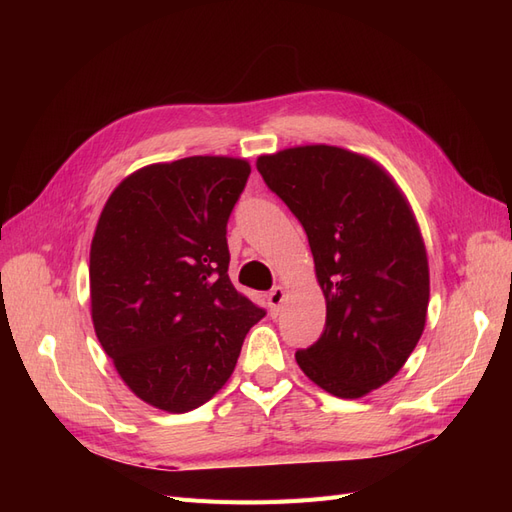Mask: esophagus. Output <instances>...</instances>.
<instances>
[{"mask_svg":"<svg viewBox=\"0 0 512 512\" xmlns=\"http://www.w3.org/2000/svg\"><path fill=\"white\" fill-rule=\"evenodd\" d=\"M284 299H286V290L282 286L271 288V292L267 294V301H269V307H271V314L273 316H277V312H280Z\"/></svg>","mask_w":512,"mask_h":512,"instance_id":"obj_1","label":"esophagus"}]
</instances>
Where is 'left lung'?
<instances>
[{
  "label": "left lung",
  "instance_id": "obj_1",
  "mask_svg": "<svg viewBox=\"0 0 512 512\" xmlns=\"http://www.w3.org/2000/svg\"><path fill=\"white\" fill-rule=\"evenodd\" d=\"M256 168L303 224L327 301L320 339L294 359L335 397L380 389L427 320L429 262L406 194L376 160L333 145L282 149Z\"/></svg>",
  "mask_w": 512,
  "mask_h": 512
}]
</instances>
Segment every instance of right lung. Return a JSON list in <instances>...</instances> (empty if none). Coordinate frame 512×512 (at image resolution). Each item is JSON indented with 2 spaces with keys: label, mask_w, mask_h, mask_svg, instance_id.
I'll list each match as a JSON object with an SVG mask.
<instances>
[{
  "label": "right lung",
  "mask_w": 512,
  "mask_h": 512,
  "mask_svg": "<svg viewBox=\"0 0 512 512\" xmlns=\"http://www.w3.org/2000/svg\"><path fill=\"white\" fill-rule=\"evenodd\" d=\"M250 162L192 156L134 170L108 196L91 239V320L145 404L183 414L235 371L265 309L232 286L226 224Z\"/></svg>",
  "instance_id": "1"
}]
</instances>
